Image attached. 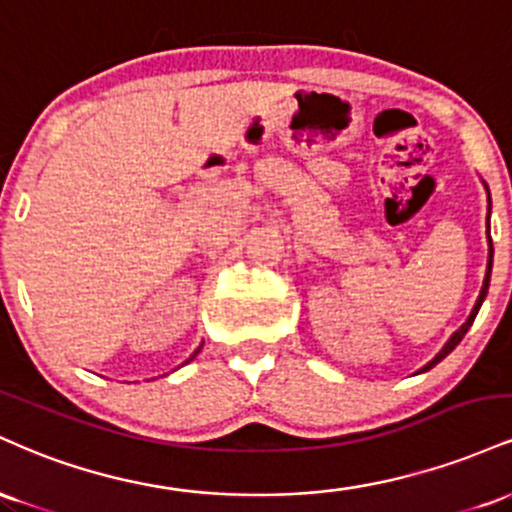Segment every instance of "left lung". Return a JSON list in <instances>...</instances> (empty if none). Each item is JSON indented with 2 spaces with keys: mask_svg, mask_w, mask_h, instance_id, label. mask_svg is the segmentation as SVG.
Masks as SVG:
<instances>
[{
  "mask_svg": "<svg viewBox=\"0 0 512 512\" xmlns=\"http://www.w3.org/2000/svg\"><path fill=\"white\" fill-rule=\"evenodd\" d=\"M489 207H491V202H489ZM491 260H493V250H491V255H489V269H486V279H484V286H481V293H479V301H477V305H474L472 315H469V317H467V322H464V325L460 327V330H457L455 334H452V337H450V342L443 346V351H440V354H438L436 358H433V361H431V363H428V366H424V370H428V368H433V366H436V363H440V361H443V358H445V356H448V354H450V351H452V349H455V346L462 342V337H464V334H467V330H469V327H472L474 317H477V313H479V308H481V303H484V298H486V291H489V281H491Z\"/></svg>",
  "mask_w": 512,
  "mask_h": 512,
  "instance_id": "1",
  "label": "left lung"
}]
</instances>
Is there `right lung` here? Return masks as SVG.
<instances>
[{
    "label": "right lung",
    "mask_w": 512,
    "mask_h": 512,
    "mask_svg": "<svg viewBox=\"0 0 512 512\" xmlns=\"http://www.w3.org/2000/svg\"><path fill=\"white\" fill-rule=\"evenodd\" d=\"M197 351H199V349H197ZM197 351H195V354H197Z\"/></svg>",
    "instance_id": "right-lung-1"
}]
</instances>
